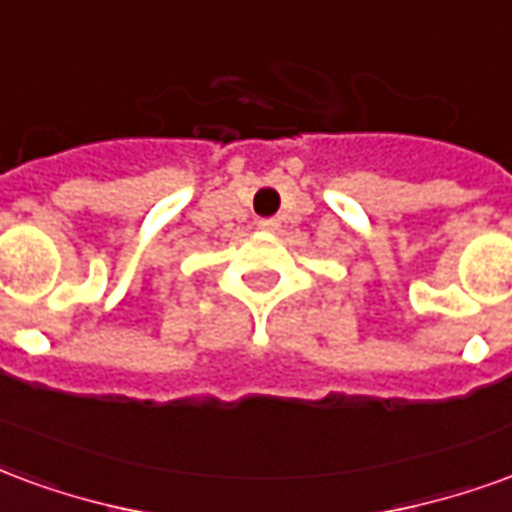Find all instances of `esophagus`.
<instances>
[{
  "mask_svg": "<svg viewBox=\"0 0 512 512\" xmlns=\"http://www.w3.org/2000/svg\"><path fill=\"white\" fill-rule=\"evenodd\" d=\"M257 230H263V233H277L279 222L277 219H260V222H257Z\"/></svg>",
  "mask_w": 512,
  "mask_h": 512,
  "instance_id": "esophagus-1",
  "label": "esophagus"
}]
</instances>
